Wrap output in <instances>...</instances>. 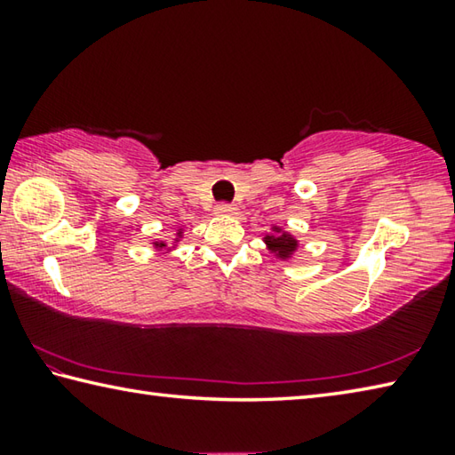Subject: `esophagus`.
Instances as JSON below:
<instances>
[{
    "mask_svg": "<svg viewBox=\"0 0 455 455\" xmlns=\"http://www.w3.org/2000/svg\"><path fill=\"white\" fill-rule=\"evenodd\" d=\"M217 212L219 214H238V209L235 204H230V203H219L217 204Z\"/></svg>",
    "mask_w": 455,
    "mask_h": 455,
    "instance_id": "esophagus-1",
    "label": "esophagus"
}]
</instances>
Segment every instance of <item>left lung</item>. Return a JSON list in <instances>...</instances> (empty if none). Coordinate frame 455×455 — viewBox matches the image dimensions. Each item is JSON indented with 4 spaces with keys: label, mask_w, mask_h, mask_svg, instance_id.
<instances>
[{
    "label": "left lung",
    "mask_w": 455,
    "mask_h": 455,
    "mask_svg": "<svg viewBox=\"0 0 455 455\" xmlns=\"http://www.w3.org/2000/svg\"><path fill=\"white\" fill-rule=\"evenodd\" d=\"M265 243L268 244V249L276 252L279 257H289L292 255V251L297 249V241L292 238L289 233H281V228H276V235L265 236Z\"/></svg>",
    "instance_id": "obj_1"
}]
</instances>
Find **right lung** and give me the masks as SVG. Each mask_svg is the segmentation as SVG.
Here are the masks:
<instances>
[{
    "label": "right lung",
    "instance_id": "1",
    "mask_svg": "<svg viewBox=\"0 0 455 455\" xmlns=\"http://www.w3.org/2000/svg\"><path fill=\"white\" fill-rule=\"evenodd\" d=\"M156 246H166V244H164V243H160V244H156Z\"/></svg>",
    "mask_w": 455,
    "mask_h": 455
}]
</instances>
